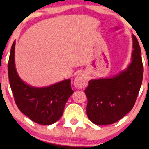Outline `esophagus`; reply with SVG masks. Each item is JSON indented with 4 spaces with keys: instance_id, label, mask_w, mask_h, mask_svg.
I'll return each mask as SVG.
<instances>
[{
    "instance_id": "obj_1",
    "label": "esophagus",
    "mask_w": 149,
    "mask_h": 149,
    "mask_svg": "<svg viewBox=\"0 0 149 149\" xmlns=\"http://www.w3.org/2000/svg\"><path fill=\"white\" fill-rule=\"evenodd\" d=\"M74 86L78 89H83L87 86L88 84V76L85 73H80L78 74L75 78Z\"/></svg>"
}]
</instances>
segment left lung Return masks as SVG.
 Returning a JSON list of instances; mask_svg holds the SVG:
<instances>
[{
	"label": "left lung",
	"instance_id": "8db88e82",
	"mask_svg": "<svg viewBox=\"0 0 149 149\" xmlns=\"http://www.w3.org/2000/svg\"><path fill=\"white\" fill-rule=\"evenodd\" d=\"M132 38L131 62L123 71L109 78L92 79L85 90L88 97L87 115L97 125L117 122L134 107L143 78L141 49Z\"/></svg>",
	"mask_w": 149,
	"mask_h": 149
}]
</instances>
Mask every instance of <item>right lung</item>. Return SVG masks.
Wrapping results in <instances>:
<instances>
[{"instance_id":"add662e5","label":"right lung","mask_w":149,"mask_h":149,"mask_svg":"<svg viewBox=\"0 0 149 149\" xmlns=\"http://www.w3.org/2000/svg\"><path fill=\"white\" fill-rule=\"evenodd\" d=\"M15 40L12 45L8 61V76L15 103L22 113L40 125H51L59 120L65 105L73 93L71 79L49 86L36 88L21 79L15 61Z\"/></svg>"}]
</instances>
